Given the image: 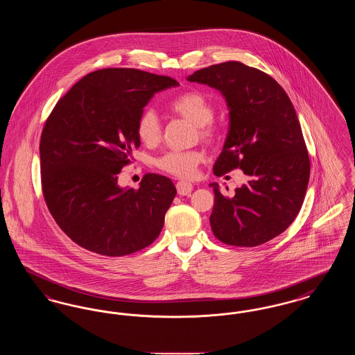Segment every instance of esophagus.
<instances>
[{"label": "esophagus", "mask_w": 355, "mask_h": 355, "mask_svg": "<svg viewBox=\"0 0 355 355\" xmlns=\"http://www.w3.org/2000/svg\"><path fill=\"white\" fill-rule=\"evenodd\" d=\"M193 190V185L187 181H180L177 182V191L180 196H189Z\"/></svg>", "instance_id": "1"}]
</instances>
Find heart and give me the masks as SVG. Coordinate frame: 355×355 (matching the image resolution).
<instances>
[{"mask_svg":"<svg viewBox=\"0 0 355 355\" xmlns=\"http://www.w3.org/2000/svg\"><path fill=\"white\" fill-rule=\"evenodd\" d=\"M169 106L174 113L198 126V133L205 141H213L216 135L210 123L214 119V107L201 93H184L170 102ZM137 133L141 141L146 145H155L159 141L161 122L154 110L148 109L139 116L137 122ZM202 161L203 153L201 150H173L157 158L155 166L175 177L190 178L194 175L198 164Z\"/></svg>","mask_w":355,"mask_h":355,"instance_id":"heart-1","label":"heart"}]
</instances>
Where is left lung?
<instances>
[{
    "instance_id": "1",
    "label": "left lung",
    "mask_w": 355,
    "mask_h": 355,
    "mask_svg": "<svg viewBox=\"0 0 355 355\" xmlns=\"http://www.w3.org/2000/svg\"><path fill=\"white\" fill-rule=\"evenodd\" d=\"M187 81L214 87L229 109V133L213 171L241 169L249 181L234 196L210 184V226L220 241L253 248L284 233L304 203L310 161L286 92L269 74L229 61L194 71Z\"/></svg>"
}]
</instances>
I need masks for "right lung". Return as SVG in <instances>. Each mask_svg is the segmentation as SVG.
<instances>
[{
	"instance_id": "right-lung-1",
	"label": "right lung",
	"mask_w": 355,
	"mask_h": 355,
	"mask_svg": "<svg viewBox=\"0 0 355 355\" xmlns=\"http://www.w3.org/2000/svg\"><path fill=\"white\" fill-rule=\"evenodd\" d=\"M178 85L137 69H101L55 103L40 142L42 193L57 225L81 248L121 257L159 236L175 186L149 173L137 190L121 187L119 174L141 144L144 107Z\"/></svg>"
}]
</instances>
